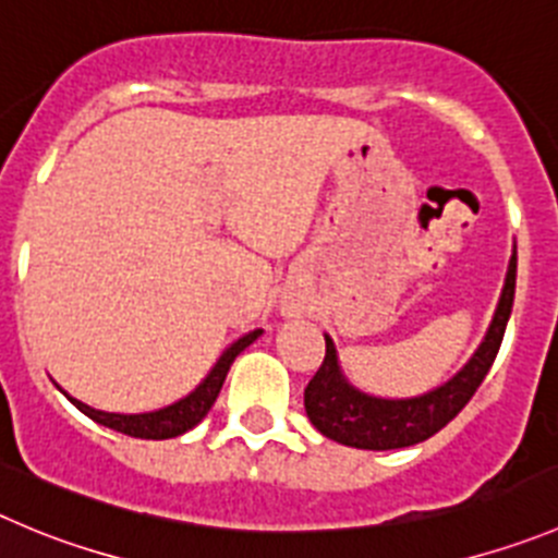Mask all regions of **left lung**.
<instances>
[{
	"mask_svg": "<svg viewBox=\"0 0 558 558\" xmlns=\"http://www.w3.org/2000/svg\"><path fill=\"white\" fill-rule=\"evenodd\" d=\"M514 274H518V254H512L509 259L507 282H504L496 317H493L485 342L480 344L474 359L449 384L422 397L380 400V397H369L353 389L339 373L337 350L326 337V355H323L320 369L312 375L304 389V408L310 422L331 441L355 449H378V452L413 447L447 427L463 411L465 402L474 397V391L480 389L496 362L509 312H512Z\"/></svg>",
	"mask_w": 558,
	"mask_h": 558,
	"instance_id": "8db88e82",
	"label": "left lung"
}]
</instances>
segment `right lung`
<instances>
[{
    "label": "right lung",
    "instance_id": "add662e5",
    "mask_svg": "<svg viewBox=\"0 0 558 558\" xmlns=\"http://www.w3.org/2000/svg\"><path fill=\"white\" fill-rule=\"evenodd\" d=\"M263 331H252L246 337H241L238 342H232L230 348L225 350L216 367L210 369L208 378L203 384L196 386L189 397L178 400L174 405L161 408V411H153V413H106V411H95V408L84 405V402L73 400V405L78 408L82 413H87L93 422L104 424V427L117 429V433H125L131 438H147V441H163V438H174V435H183L185 429H191L194 424L203 422L208 416L210 405L216 402L219 397L221 386H225L227 373H230L232 362H235V355L241 350H246L254 339L259 337Z\"/></svg>",
    "mask_w": 558,
    "mask_h": 558
}]
</instances>
